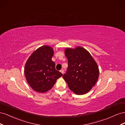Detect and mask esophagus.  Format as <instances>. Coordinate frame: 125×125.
<instances>
[{
  "instance_id": "34e87169",
  "label": "esophagus",
  "mask_w": 125,
  "mask_h": 125,
  "mask_svg": "<svg viewBox=\"0 0 125 125\" xmlns=\"http://www.w3.org/2000/svg\"><path fill=\"white\" fill-rule=\"evenodd\" d=\"M60 71L61 72V73H62V74H63V73H64V70H63V69H62V70H60Z\"/></svg>"
}]
</instances>
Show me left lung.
Masks as SVG:
<instances>
[{
	"label": "left lung",
	"mask_w": 125,
	"mask_h": 125,
	"mask_svg": "<svg viewBox=\"0 0 125 125\" xmlns=\"http://www.w3.org/2000/svg\"><path fill=\"white\" fill-rule=\"evenodd\" d=\"M68 59L66 73L62 75L69 88L78 95L88 93L95 85L99 78V70L96 62L84 48H66Z\"/></svg>",
	"instance_id": "obj_1"
}]
</instances>
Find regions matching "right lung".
<instances>
[{
  "label": "right lung",
  "mask_w": 125,
  "mask_h": 125,
  "mask_svg": "<svg viewBox=\"0 0 125 125\" xmlns=\"http://www.w3.org/2000/svg\"><path fill=\"white\" fill-rule=\"evenodd\" d=\"M53 55L51 47L43 46L34 52L26 62L24 73L26 80L36 92H47L62 75L55 69V63L52 60Z\"/></svg>",
  "instance_id": "obj_1"
}]
</instances>
